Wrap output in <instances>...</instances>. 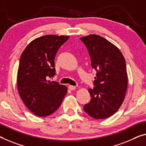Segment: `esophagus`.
Returning a JSON list of instances; mask_svg holds the SVG:
<instances>
[{
    "label": "esophagus",
    "mask_w": 146,
    "mask_h": 146,
    "mask_svg": "<svg viewBox=\"0 0 146 146\" xmlns=\"http://www.w3.org/2000/svg\"><path fill=\"white\" fill-rule=\"evenodd\" d=\"M69 89L71 90H75L76 89V86H72V85H69Z\"/></svg>",
    "instance_id": "1"
}]
</instances>
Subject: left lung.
Masks as SVG:
<instances>
[{
    "instance_id": "left-lung-1",
    "label": "left lung",
    "mask_w": 146,
    "mask_h": 146,
    "mask_svg": "<svg viewBox=\"0 0 146 146\" xmlns=\"http://www.w3.org/2000/svg\"><path fill=\"white\" fill-rule=\"evenodd\" d=\"M87 48L92 68L97 71L95 87L89 88L91 100L84 111L96 119L108 118L123 104L128 86L125 59L116 46L97 35L80 38Z\"/></svg>"
}]
</instances>
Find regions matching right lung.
Segmentation results:
<instances>
[{
	"mask_svg": "<svg viewBox=\"0 0 146 146\" xmlns=\"http://www.w3.org/2000/svg\"><path fill=\"white\" fill-rule=\"evenodd\" d=\"M69 36L48 35L36 38L21 54L17 75L19 96L29 110L38 117L56 111L67 92L66 86L48 78L55 75L54 58Z\"/></svg>",
	"mask_w": 146,
	"mask_h": 146,
	"instance_id": "1",
	"label": "right lung"
}]
</instances>
